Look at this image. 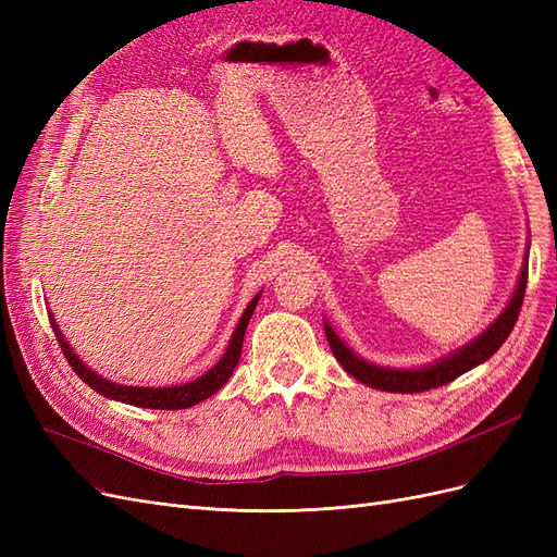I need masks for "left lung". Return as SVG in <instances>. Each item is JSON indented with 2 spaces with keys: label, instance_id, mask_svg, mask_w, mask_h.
<instances>
[{
  "label": "left lung",
  "instance_id": "obj_1",
  "mask_svg": "<svg viewBox=\"0 0 557 557\" xmlns=\"http://www.w3.org/2000/svg\"><path fill=\"white\" fill-rule=\"evenodd\" d=\"M525 288H528V256L509 305L495 318V323L487 330H483L474 342H469L467 346L450 352L448 358H442L434 364L420 367V369H391V367H379L362 360L339 339V336H336V332L330 327L327 320H325V336L334 358L339 360V364L346 369V372L352 379H358L360 383L385 393H425L430 387H440L455 381L465 372H469V369H474L476 364L491 360L495 356L497 348L507 342V336L516 325L520 307H522V297H525Z\"/></svg>",
  "mask_w": 557,
  "mask_h": 557
}]
</instances>
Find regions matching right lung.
I'll use <instances>...</instances> for the list:
<instances>
[{
    "label": "right lung",
    "instance_id": "1",
    "mask_svg": "<svg viewBox=\"0 0 557 557\" xmlns=\"http://www.w3.org/2000/svg\"><path fill=\"white\" fill-rule=\"evenodd\" d=\"M262 293H258L256 297L250 299V305L246 307V311L242 313L239 323H237V330H234L232 339H230V346L227 350L223 352V358L218 360L209 372L205 376H199L190 383H183V385H170V387H139V385H121V383H113L109 379H102L97 372H92V369L88 364H83L81 358L76 356V352L72 350L70 342L64 339L58 323L53 320V315L48 313L50 318V325H53V332L58 336L60 342V348L64 352L66 362H70V367L74 369V372L78 374V379L83 383H88L95 393L104 395L109 399H115V401H123V404H134V407H144V409H164V411H174V409H188V407H195V404L205 401L207 397H211L213 393L221 391V387L227 383V379L232 376L234 367H237L239 358H242V344H244V334H246V327H248V320L252 315V311H256L258 307V299H260Z\"/></svg>",
    "mask_w": 557,
    "mask_h": 557
}]
</instances>
